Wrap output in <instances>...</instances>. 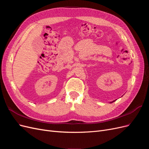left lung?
Instances as JSON below:
<instances>
[{
  "label": "left lung",
  "mask_w": 149,
  "mask_h": 149,
  "mask_svg": "<svg viewBox=\"0 0 149 149\" xmlns=\"http://www.w3.org/2000/svg\"><path fill=\"white\" fill-rule=\"evenodd\" d=\"M114 101H112V102H114Z\"/></svg>",
  "instance_id": "obj_1"
}]
</instances>
